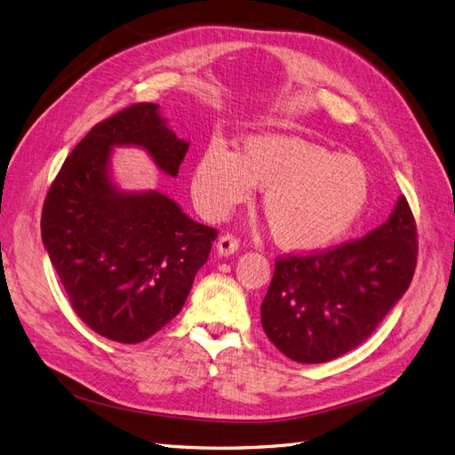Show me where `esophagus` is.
<instances>
[{"label":"esophagus","mask_w":455,"mask_h":455,"mask_svg":"<svg viewBox=\"0 0 455 455\" xmlns=\"http://www.w3.org/2000/svg\"><path fill=\"white\" fill-rule=\"evenodd\" d=\"M237 249H239V241L235 235H231V233H226V235L218 239L216 252L220 256H231L233 252H237Z\"/></svg>","instance_id":"esophagus-1"}]
</instances>
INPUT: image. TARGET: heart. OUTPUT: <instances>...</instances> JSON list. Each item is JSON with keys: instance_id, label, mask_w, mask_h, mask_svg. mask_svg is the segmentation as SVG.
<instances>
[{"instance_id": "obj_1", "label": "heart", "mask_w": 455, "mask_h": 455, "mask_svg": "<svg viewBox=\"0 0 455 455\" xmlns=\"http://www.w3.org/2000/svg\"><path fill=\"white\" fill-rule=\"evenodd\" d=\"M252 186L264 189L261 211L273 239L296 252L324 249L346 235L370 197V176L359 159L279 134L251 136L241 154L212 142L191 176L196 204L211 220L249 201Z\"/></svg>"}]
</instances>
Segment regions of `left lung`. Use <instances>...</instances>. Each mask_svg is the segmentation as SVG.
<instances>
[{
  "label": "left lung",
  "mask_w": 455,
  "mask_h": 455,
  "mask_svg": "<svg viewBox=\"0 0 455 455\" xmlns=\"http://www.w3.org/2000/svg\"><path fill=\"white\" fill-rule=\"evenodd\" d=\"M416 261V220L401 197L387 222L366 237L275 259L261 326L288 359L334 361L374 332L408 291Z\"/></svg>",
  "instance_id": "1"
}]
</instances>
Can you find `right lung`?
<instances>
[{
    "mask_svg": "<svg viewBox=\"0 0 455 455\" xmlns=\"http://www.w3.org/2000/svg\"><path fill=\"white\" fill-rule=\"evenodd\" d=\"M157 108L131 104L96 123L66 157L41 211V237L72 309L119 343L144 341L180 313L218 237L159 191L121 194L109 182L114 146H142L163 172L178 174L189 144Z\"/></svg>",
    "mask_w": 455,
    "mask_h": 455,
    "instance_id": "1",
    "label": "right lung"
}]
</instances>
